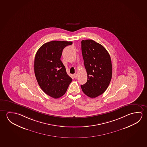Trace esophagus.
<instances>
[{"mask_svg":"<svg viewBox=\"0 0 147 147\" xmlns=\"http://www.w3.org/2000/svg\"><path fill=\"white\" fill-rule=\"evenodd\" d=\"M74 78H75V79H76L77 77H78V74H75L74 75Z\"/></svg>","mask_w":147,"mask_h":147,"instance_id":"obj_1","label":"esophagus"}]
</instances>
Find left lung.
<instances>
[{
  "label": "left lung",
  "mask_w": 147,
  "mask_h": 147,
  "mask_svg": "<svg viewBox=\"0 0 147 147\" xmlns=\"http://www.w3.org/2000/svg\"><path fill=\"white\" fill-rule=\"evenodd\" d=\"M81 48L87 74V81L81 85L82 90L89 97L96 98L106 91L111 81V58L104 47L92 40H83Z\"/></svg>",
  "instance_id": "8db88e82"
}]
</instances>
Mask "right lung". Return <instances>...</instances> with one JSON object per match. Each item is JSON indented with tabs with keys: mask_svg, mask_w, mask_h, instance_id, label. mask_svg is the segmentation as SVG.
<instances>
[{
	"mask_svg": "<svg viewBox=\"0 0 147 147\" xmlns=\"http://www.w3.org/2000/svg\"><path fill=\"white\" fill-rule=\"evenodd\" d=\"M72 43L63 41L47 42L36 54L34 71L38 83L45 93L54 98L63 96L72 81L60 60L64 47Z\"/></svg>",
	"mask_w": 147,
	"mask_h": 147,
	"instance_id": "add662e5",
	"label": "right lung"
}]
</instances>
